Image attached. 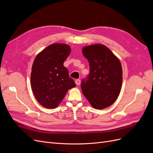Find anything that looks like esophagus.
Wrapping results in <instances>:
<instances>
[{
    "label": "esophagus",
    "mask_w": 153,
    "mask_h": 153,
    "mask_svg": "<svg viewBox=\"0 0 153 153\" xmlns=\"http://www.w3.org/2000/svg\"><path fill=\"white\" fill-rule=\"evenodd\" d=\"M75 84L76 85H79L80 84V80L79 79H76L75 80Z\"/></svg>",
    "instance_id": "1"
}]
</instances>
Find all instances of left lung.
<instances>
[{"instance_id":"8db88e82","label":"left lung","mask_w":153,"mask_h":153,"mask_svg":"<svg viewBox=\"0 0 153 153\" xmlns=\"http://www.w3.org/2000/svg\"><path fill=\"white\" fill-rule=\"evenodd\" d=\"M82 53L88 60L90 73L81 84L83 94L92 107L104 109L112 105L121 92L122 66L119 59L101 44L84 47Z\"/></svg>"}]
</instances>
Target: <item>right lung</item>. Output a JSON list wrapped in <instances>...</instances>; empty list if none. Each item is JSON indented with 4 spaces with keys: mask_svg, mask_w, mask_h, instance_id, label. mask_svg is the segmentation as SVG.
<instances>
[{
    "mask_svg": "<svg viewBox=\"0 0 153 153\" xmlns=\"http://www.w3.org/2000/svg\"><path fill=\"white\" fill-rule=\"evenodd\" d=\"M71 53L69 45L52 44L40 52L32 66L30 84L38 102L47 108L61 103L69 89L76 84L63 65Z\"/></svg>",
    "mask_w": 153,
    "mask_h": 153,
    "instance_id": "add662e5",
    "label": "right lung"
}]
</instances>
